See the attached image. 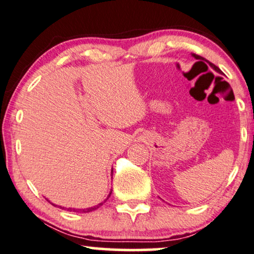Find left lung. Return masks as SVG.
I'll return each mask as SVG.
<instances>
[{
	"instance_id": "left-lung-1",
	"label": "left lung",
	"mask_w": 254,
	"mask_h": 254,
	"mask_svg": "<svg viewBox=\"0 0 254 254\" xmlns=\"http://www.w3.org/2000/svg\"><path fill=\"white\" fill-rule=\"evenodd\" d=\"M193 56H194V59H197V60H201V59H202V57H201V56H199V55H195V54H193ZM209 65H210V66H212L214 70H215V71H217V72H219V73H221V70L219 69V67H217V66L215 65V64H213V63H210V62H209Z\"/></svg>"
}]
</instances>
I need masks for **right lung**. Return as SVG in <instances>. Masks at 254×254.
<instances>
[{"label": "right lung", "instance_id": "obj_1", "mask_svg": "<svg viewBox=\"0 0 254 254\" xmlns=\"http://www.w3.org/2000/svg\"><path fill=\"white\" fill-rule=\"evenodd\" d=\"M110 194H112V191H110V193L108 194V197H107V199H108L109 197H110ZM106 199V200H107ZM106 200L103 202H106ZM103 202H100L99 205H96V206H93V207H90V208H84V209H79V208H64V207H61V206H59L60 208H62V209H66V210H69V212H76V213H88V212H92V210H95L96 208H99L100 206H102L103 205ZM52 205H54V203H52ZM54 206H56L57 207V205H54Z\"/></svg>", "mask_w": 254, "mask_h": 254}]
</instances>
